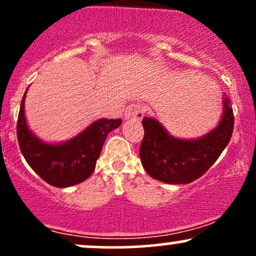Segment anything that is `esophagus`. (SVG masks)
<instances>
[{"instance_id": "obj_1", "label": "esophagus", "mask_w": 256, "mask_h": 256, "mask_svg": "<svg viewBox=\"0 0 256 256\" xmlns=\"http://www.w3.org/2000/svg\"><path fill=\"white\" fill-rule=\"evenodd\" d=\"M146 113V107L140 104H131L126 107L124 118L126 120H142Z\"/></svg>"}]
</instances>
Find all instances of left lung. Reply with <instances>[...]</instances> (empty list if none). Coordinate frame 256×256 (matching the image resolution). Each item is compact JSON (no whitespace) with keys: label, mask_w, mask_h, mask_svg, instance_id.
<instances>
[{"label":"left lung","mask_w":256,"mask_h":256,"mask_svg":"<svg viewBox=\"0 0 256 256\" xmlns=\"http://www.w3.org/2000/svg\"><path fill=\"white\" fill-rule=\"evenodd\" d=\"M144 138L140 149V162L152 178L167 184H188L204 174L230 142L234 113L230 100L222 98L218 125L198 138H177L154 118L142 120Z\"/></svg>","instance_id":"left-lung-1"}]
</instances>
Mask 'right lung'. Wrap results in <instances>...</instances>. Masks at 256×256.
Masks as SVG:
<instances>
[{"mask_svg": "<svg viewBox=\"0 0 256 256\" xmlns=\"http://www.w3.org/2000/svg\"><path fill=\"white\" fill-rule=\"evenodd\" d=\"M22 96L18 116L16 134L26 162L48 184L68 188L84 182L95 171L96 161L110 131L122 125V119H98L71 140L49 143L38 138L28 128Z\"/></svg>", "mask_w": 256, "mask_h": 256, "instance_id": "obj_1", "label": "right lung"}]
</instances>
